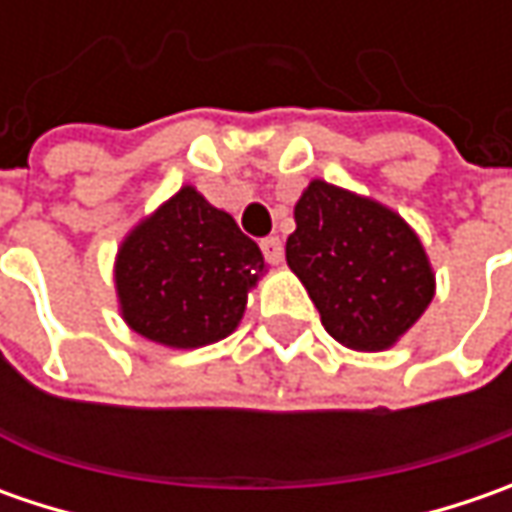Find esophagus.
<instances>
[{
  "instance_id": "esophagus-1",
  "label": "esophagus",
  "mask_w": 512,
  "mask_h": 512,
  "mask_svg": "<svg viewBox=\"0 0 512 512\" xmlns=\"http://www.w3.org/2000/svg\"><path fill=\"white\" fill-rule=\"evenodd\" d=\"M262 253H265V259L270 265H279L282 262V256H285V245H282V239L279 236H267L262 239Z\"/></svg>"
}]
</instances>
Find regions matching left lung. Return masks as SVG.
Segmentation results:
<instances>
[{"label": "left lung", "instance_id": "1", "mask_svg": "<svg viewBox=\"0 0 512 512\" xmlns=\"http://www.w3.org/2000/svg\"><path fill=\"white\" fill-rule=\"evenodd\" d=\"M287 265L302 279L325 330L353 350H384L419 322L436 276L399 213L313 179L293 207Z\"/></svg>", "mask_w": 512, "mask_h": 512}]
</instances>
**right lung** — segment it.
<instances>
[{
	"label": "right lung",
	"mask_w": 512,
	"mask_h": 512,
	"mask_svg": "<svg viewBox=\"0 0 512 512\" xmlns=\"http://www.w3.org/2000/svg\"><path fill=\"white\" fill-rule=\"evenodd\" d=\"M113 273L130 330L190 350L239 327L265 256L230 213L185 185L125 236Z\"/></svg>",
	"instance_id": "right-lung-1"
}]
</instances>
